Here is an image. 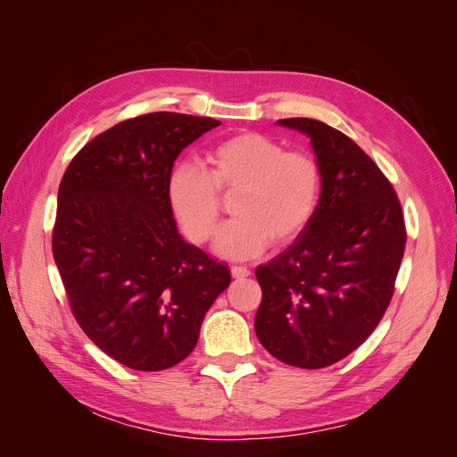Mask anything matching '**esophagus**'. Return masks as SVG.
I'll use <instances>...</instances> for the list:
<instances>
[{
	"instance_id": "esophagus-1",
	"label": "esophagus",
	"mask_w": 457,
	"mask_h": 457,
	"mask_svg": "<svg viewBox=\"0 0 457 457\" xmlns=\"http://www.w3.org/2000/svg\"><path fill=\"white\" fill-rule=\"evenodd\" d=\"M230 274H232V278H247V276H250L252 272H250V269H245V267H238V265H232L230 267Z\"/></svg>"
}]
</instances>
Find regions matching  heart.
I'll return each instance as SVG.
<instances>
[{
  "label": "heart",
  "instance_id": "1",
  "mask_svg": "<svg viewBox=\"0 0 457 457\" xmlns=\"http://www.w3.org/2000/svg\"><path fill=\"white\" fill-rule=\"evenodd\" d=\"M207 173L196 163L175 165L168 177V202L187 238L202 244L220 217V195H234L232 219L215 234L213 250L227 259H252L270 240L299 237L320 198V170L301 150L255 131L220 139L205 154Z\"/></svg>",
  "mask_w": 457,
  "mask_h": 457
}]
</instances>
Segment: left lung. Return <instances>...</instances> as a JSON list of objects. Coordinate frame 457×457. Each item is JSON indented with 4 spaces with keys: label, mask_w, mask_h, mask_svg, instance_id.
Returning <instances> with one entry per match:
<instances>
[{
    "label": "left lung",
    "mask_w": 457,
    "mask_h": 457,
    "mask_svg": "<svg viewBox=\"0 0 457 457\" xmlns=\"http://www.w3.org/2000/svg\"><path fill=\"white\" fill-rule=\"evenodd\" d=\"M276 123L309 137L322 190L294 244L255 270V334L289 366L326 368L361 347L389 307L406 244L403 207L347 135L311 118Z\"/></svg>",
    "instance_id": "obj_1"
}]
</instances>
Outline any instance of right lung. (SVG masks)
<instances>
[{"label": "right lung", "instance_id": "1", "mask_svg": "<svg viewBox=\"0 0 457 457\" xmlns=\"http://www.w3.org/2000/svg\"><path fill=\"white\" fill-rule=\"evenodd\" d=\"M219 120L152 112L96 135L59 187L53 257L78 324L120 364L158 371L192 353L230 270L177 230L168 177Z\"/></svg>", "mask_w": 457, "mask_h": 457}]
</instances>
